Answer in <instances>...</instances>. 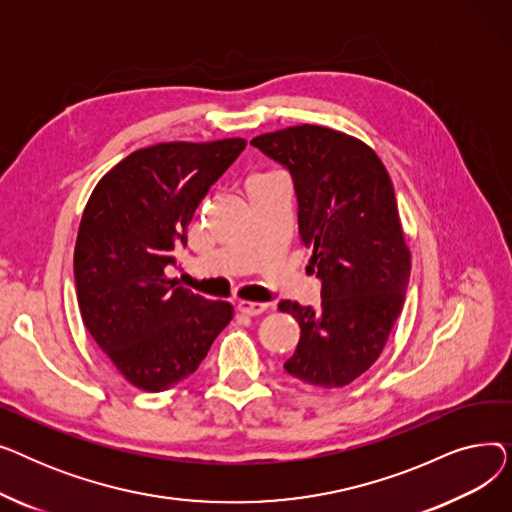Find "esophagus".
<instances>
[{
    "label": "esophagus",
    "mask_w": 512,
    "mask_h": 512,
    "mask_svg": "<svg viewBox=\"0 0 512 512\" xmlns=\"http://www.w3.org/2000/svg\"><path fill=\"white\" fill-rule=\"evenodd\" d=\"M236 309H238L240 313L255 317V315H261V313L267 309V305H265V303H251V301H238V303H236Z\"/></svg>",
    "instance_id": "obj_1"
}]
</instances>
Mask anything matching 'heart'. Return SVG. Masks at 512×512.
Instances as JSON below:
<instances>
[{"instance_id":"obj_1","label":"heart","mask_w":512,"mask_h":512,"mask_svg":"<svg viewBox=\"0 0 512 512\" xmlns=\"http://www.w3.org/2000/svg\"><path fill=\"white\" fill-rule=\"evenodd\" d=\"M276 180H284V178H282L278 172H272V170H267V172H255V174L249 176L247 188L261 186V184H270V182H276Z\"/></svg>"}]
</instances>
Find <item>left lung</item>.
<instances>
[{
	"label": "left lung",
	"mask_w": 512,
	"mask_h": 512,
	"mask_svg": "<svg viewBox=\"0 0 512 512\" xmlns=\"http://www.w3.org/2000/svg\"><path fill=\"white\" fill-rule=\"evenodd\" d=\"M251 145L290 172L321 280L319 309L278 305L301 326L284 369L315 388L348 386L380 359L411 276L390 174L369 145L326 126H288Z\"/></svg>",
	"instance_id": "left-lung-1"
}]
</instances>
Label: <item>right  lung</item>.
Returning a JSON list of instances; mask_svg holds the SVG:
<instances>
[{"mask_svg": "<svg viewBox=\"0 0 512 512\" xmlns=\"http://www.w3.org/2000/svg\"><path fill=\"white\" fill-rule=\"evenodd\" d=\"M245 139L157 143L124 157L87 201L74 247L83 324L122 378L145 392L186 380L230 324L226 301H207L176 280L195 209Z\"/></svg>", "mask_w": 512, "mask_h": 512, "instance_id": "right-lung-1", "label": "right lung"}]
</instances>
